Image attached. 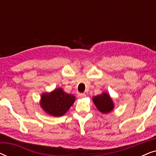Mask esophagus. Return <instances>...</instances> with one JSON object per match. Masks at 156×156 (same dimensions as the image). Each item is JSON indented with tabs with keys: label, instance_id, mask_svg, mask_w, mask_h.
Here are the masks:
<instances>
[{
	"label": "esophagus",
	"instance_id": "34e87169",
	"mask_svg": "<svg viewBox=\"0 0 156 156\" xmlns=\"http://www.w3.org/2000/svg\"><path fill=\"white\" fill-rule=\"evenodd\" d=\"M85 97H86V94L84 93H80L78 94V97L80 98V99H82V98H84Z\"/></svg>",
	"mask_w": 156,
	"mask_h": 156
}]
</instances>
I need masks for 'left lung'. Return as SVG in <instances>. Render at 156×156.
Returning a JSON list of instances; mask_svg holds the SVG:
<instances>
[{
    "mask_svg": "<svg viewBox=\"0 0 156 156\" xmlns=\"http://www.w3.org/2000/svg\"><path fill=\"white\" fill-rule=\"evenodd\" d=\"M93 101L99 112L104 114L110 112L114 106L112 99L107 93H103L100 95L94 97Z\"/></svg>",
    "mask_w": 156,
    "mask_h": 156,
    "instance_id": "8db88e82",
    "label": "left lung"
}]
</instances>
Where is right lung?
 <instances>
[{
    "mask_svg": "<svg viewBox=\"0 0 156 156\" xmlns=\"http://www.w3.org/2000/svg\"><path fill=\"white\" fill-rule=\"evenodd\" d=\"M75 101V97L59 88L42 95L40 105L48 114L54 116H63Z\"/></svg>",
    "mask_w": 156,
    "mask_h": 156,
    "instance_id": "obj_1",
    "label": "right lung"
}]
</instances>
